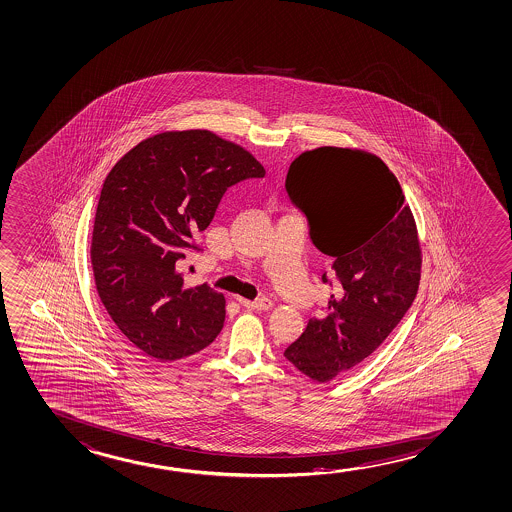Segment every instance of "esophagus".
I'll list each match as a JSON object with an SVG mask.
<instances>
[{
    "mask_svg": "<svg viewBox=\"0 0 512 512\" xmlns=\"http://www.w3.org/2000/svg\"><path fill=\"white\" fill-rule=\"evenodd\" d=\"M238 302L247 309H256V311H268L272 307V300H268V298H256V300L238 298Z\"/></svg>",
    "mask_w": 512,
    "mask_h": 512,
    "instance_id": "34e87169",
    "label": "esophagus"
}]
</instances>
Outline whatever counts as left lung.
<instances>
[{
    "label": "left lung",
    "instance_id": "obj_1",
    "mask_svg": "<svg viewBox=\"0 0 512 512\" xmlns=\"http://www.w3.org/2000/svg\"><path fill=\"white\" fill-rule=\"evenodd\" d=\"M286 192L306 214L309 237L332 256L337 284L325 314L284 350L314 382L366 360L412 307L420 281L417 226L396 176L373 153L321 146L298 155Z\"/></svg>",
    "mask_w": 512,
    "mask_h": 512
}]
</instances>
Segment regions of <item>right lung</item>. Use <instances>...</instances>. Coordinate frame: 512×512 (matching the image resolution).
<instances>
[{
	"instance_id": "1",
	"label": "right lung",
	"mask_w": 512,
	"mask_h": 512,
	"mask_svg": "<svg viewBox=\"0 0 512 512\" xmlns=\"http://www.w3.org/2000/svg\"><path fill=\"white\" fill-rule=\"evenodd\" d=\"M265 169L210 130L162 132L109 171L93 222L92 267L100 300L130 343L153 359L206 348L226 318L222 293L187 288L178 272L194 233L208 228L224 192Z\"/></svg>"
}]
</instances>
